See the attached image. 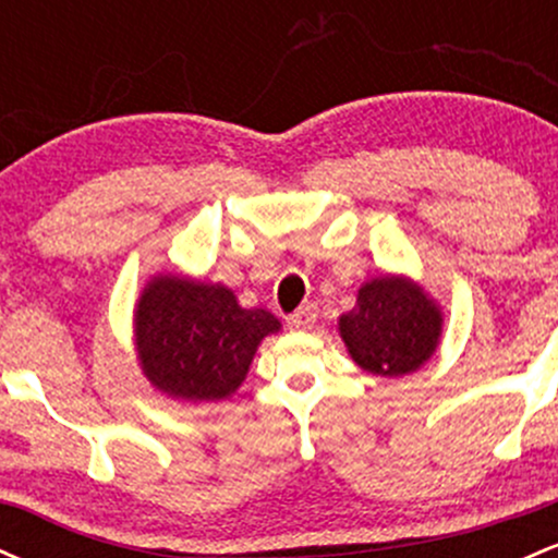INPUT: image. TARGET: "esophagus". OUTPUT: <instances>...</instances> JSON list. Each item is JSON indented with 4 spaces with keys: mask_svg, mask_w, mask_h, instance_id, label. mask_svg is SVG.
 <instances>
[{
    "mask_svg": "<svg viewBox=\"0 0 558 558\" xmlns=\"http://www.w3.org/2000/svg\"><path fill=\"white\" fill-rule=\"evenodd\" d=\"M315 323H317V306L315 304L299 306V310L288 317V328L291 330H310V328H315Z\"/></svg>",
    "mask_w": 558,
    "mask_h": 558,
    "instance_id": "34e87169",
    "label": "esophagus"
}]
</instances>
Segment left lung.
Here are the masks:
<instances>
[{
  "instance_id": "1",
  "label": "left lung",
  "mask_w": 558,
  "mask_h": 558,
  "mask_svg": "<svg viewBox=\"0 0 558 558\" xmlns=\"http://www.w3.org/2000/svg\"><path fill=\"white\" fill-rule=\"evenodd\" d=\"M351 360L367 373L401 377L435 354L444 332L440 306L425 288L403 275H383L362 283L356 306L338 319Z\"/></svg>"
}]
</instances>
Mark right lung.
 Masks as SVG:
<instances>
[{
	"mask_svg": "<svg viewBox=\"0 0 558 558\" xmlns=\"http://www.w3.org/2000/svg\"><path fill=\"white\" fill-rule=\"evenodd\" d=\"M133 330L146 380L198 403L235 393L262 338L280 323L267 310H243L226 286L165 272L141 291Z\"/></svg>",
	"mask_w": 558,
	"mask_h": 558,
	"instance_id": "right-lung-1",
	"label": "right lung"
}]
</instances>
